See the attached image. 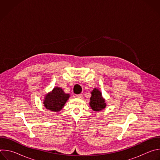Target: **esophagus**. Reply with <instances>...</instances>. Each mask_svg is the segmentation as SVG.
I'll return each instance as SVG.
<instances>
[{
    "label": "esophagus",
    "mask_w": 160,
    "mask_h": 160,
    "mask_svg": "<svg viewBox=\"0 0 160 160\" xmlns=\"http://www.w3.org/2000/svg\"><path fill=\"white\" fill-rule=\"evenodd\" d=\"M82 96H83V94H77V95L75 96V97H76V98H82Z\"/></svg>",
    "instance_id": "esophagus-1"
}]
</instances>
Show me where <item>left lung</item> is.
Segmentation results:
<instances>
[{
  "label": "left lung",
  "instance_id": "1",
  "mask_svg": "<svg viewBox=\"0 0 160 160\" xmlns=\"http://www.w3.org/2000/svg\"><path fill=\"white\" fill-rule=\"evenodd\" d=\"M91 94L92 96L90 98V106L92 110L98 111L104 109L106 107V103L100 91L97 88H94Z\"/></svg>",
  "mask_w": 160,
  "mask_h": 160
}]
</instances>
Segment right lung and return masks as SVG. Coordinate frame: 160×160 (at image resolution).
Returning a JSON list of instances; mask_svg holds the SVG:
<instances>
[{"label": "right lung", "instance_id": "1", "mask_svg": "<svg viewBox=\"0 0 160 160\" xmlns=\"http://www.w3.org/2000/svg\"><path fill=\"white\" fill-rule=\"evenodd\" d=\"M69 97L70 95L65 94L62 88L56 87L51 93L45 96L43 104L48 109L52 111H59L62 108Z\"/></svg>", "mask_w": 160, "mask_h": 160}]
</instances>
